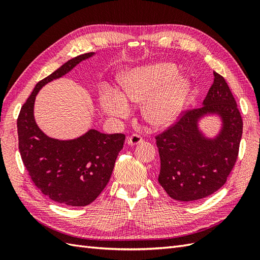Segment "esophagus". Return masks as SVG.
Segmentation results:
<instances>
[{
	"label": "esophagus",
	"mask_w": 260,
	"mask_h": 260,
	"mask_svg": "<svg viewBox=\"0 0 260 260\" xmlns=\"http://www.w3.org/2000/svg\"><path fill=\"white\" fill-rule=\"evenodd\" d=\"M143 141H144V140H143V138L141 137V136H139V135H132V136L128 137L127 143H128L129 145H131V146H135V145H138V144H140V143H142Z\"/></svg>",
	"instance_id": "obj_1"
}]
</instances>
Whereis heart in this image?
<instances>
[{
  "instance_id": "1",
  "label": "heart",
  "mask_w": 260,
  "mask_h": 260,
  "mask_svg": "<svg viewBox=\"0 0 260 260\" xmlns=\"http://www.w3.org/2000/svg\"><path fill=\"white\" fill-rule=\"evenodd\" d=\"M179 70L171 62H154L125 70L118 77L120 94L104 92L100 107L106 114L125 117L130 107L127 102L141 104L144 119L155 127L174 121L183 107L191 89L190 80L177 77Z\"/></svg>"
}]
</instances>
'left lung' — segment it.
Segmentation results:
<instances>
[{
  "instance_id": "8db88e82",
  "label": "left lung",
  "mask_w": 260,
  "mask_h": 260,
  "mask_svg": "<svg viewBox=\"0 0 260 260\" xmlns=\"http://www.w3.org/2000/svg\"><path fill=\"white\" fill-rule=\"evenodd\" d=\"M215 79L200 108L191 109L156 137L160 157L158 182L171 199L194 202L221 187L238 159L243 121L229 85L214 73ZM215 114L222 120L217 136L208 138L198 122Z\"/></svg>"
}]
</instances>
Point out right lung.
<instances>
[{"label":"right lung","mask_w":260,"mask_h":260,"mask_svg":"<svg viewBox=\"0 0 260 260\" xmlns=\"http://www.w3.org/2000/svg\"><path fill=\"white\" fill-rule=\"evenodd\" d=\"M93 55L91 52L74 57L39 81L17 119L19 152L31 180L49 199L67 206H86L95 201L111 179L125 137L90 129L73 140L50 138L36 122L35 101L46 83L65 76Z\"/></svg>","instance_id":"1"}]
</instances>
